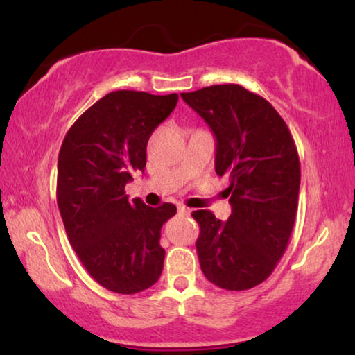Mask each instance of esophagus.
Segmentation results:
<instances>
[{
	"mask_svg": "<svg viewBox=\"0 0 355 355\" xmlns=\"http://www.w3.org/2000/svg\"><path fill=\"white\" fill-rule=\"evenodd\" d=\"M178 213H179V215H182V216H189V215H191V210L181 205V207H178Z\"/></svg>",
	"mask_w": 355,
	"mask_h": 355,
	"instance_id": "obj_1",
	"label": "esophagus"
}]
</instances>
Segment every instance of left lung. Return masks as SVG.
<instances>
[{
	"mask_svg": "<svg viewBox=\"0 0 355 355\" xmlns=\"http://www.w3.org/2000/svg\"><path fill=\"white\" fill-rule=\"evenodd\" d=\"M216 137L215 171L230 178L231 216L192 211L205 278L226 291L255 288L288 249L299 205L300 163L291 130L263 96L237 84L181 94Z\"/></svg>",
	"mask_w": 355,
	"mask_h": 355,
	"instance_id": "1",
	"label": "left lung"
}]
</instances>
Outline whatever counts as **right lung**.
Instances as JSON below:
<instances>
[{"instance_id":"right-lung-1","label":"right lung","mask_w":355,"mask_h":355,"mask_svg":"<svg viewBox=\"0 0 355 355\" xmlns=\"http://www.w3.org/2000/svg\"><path fill=\"white\" fill-rule=\"evenodd\" d=\"M178 94L116 90L82 113L62 140L56 200L67 239L100 286L135 294L163 270L162 226L173 203L152 208L125 196L134 171H144L147 142L171 114Z\"/></svg>"}]
</instances>
